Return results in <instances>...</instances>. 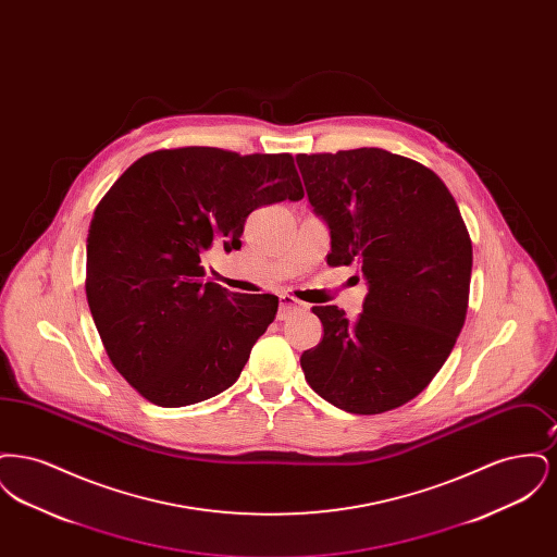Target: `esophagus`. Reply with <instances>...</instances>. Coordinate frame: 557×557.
Listing matches in <instances>:
<instances>
[{
    "mask_svg": "<svg viewBox=\"0 0 557 557\" xmlns=\"http://www.w3.org/2000/svg\"><path fill=\"white\" fill-rule=\"evenodd\" d=\"M305 305L300 300H296L290 294L280 296V311H277V319H286L294 311H302Z\"/></svg>",
    "mask_w": 557,
    "mask_h": 557,
    "instance_id": "1",
    "label": "esophagus"
}]
</instances>
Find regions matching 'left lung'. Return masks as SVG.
Returning a JSON list of instances; mask_svg holds the SVG:
<instances>
[{
	"label": "left lung",
	"instance_id": "1",
	"mask_svg": "<svg viewBox=\"0 0 557 557\" xmlns=\"http://www.w3.org/2000/svg\"><path fill=\"white\" fill-rule=\"evenodd\" d=\"M309 202L330 227L327 265H357L363 313L313 307L323 338L300 357L309 386L373 416L418 397L463 327L472 239L441 177L380 148L298 154Z\"/></svg>",
	"mask_w": 557,
	"mask_h": 557
}]
</instances>
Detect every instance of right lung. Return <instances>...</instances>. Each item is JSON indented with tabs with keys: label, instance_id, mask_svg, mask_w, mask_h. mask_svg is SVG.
<instances>
[{
	"label": "right lung",
	"instance_id": "obj_1",
	"mask_svg": "<svg viewBox=\"0 0 557 557\" xmlns=\"http://www.w3.org/2000/svg\"><path fill=\"white\" fill-rule=\"evenodd\" d=\"M305 196L290 154L157 150L114 182L87 236L85 294L116 371L159 407L227 391L277 313L273 294L205 280L211 246L238 250L263 205Z\"/></svg>",
	"mask_w": 557,
	"mask_h": 557
}]
</instances>
